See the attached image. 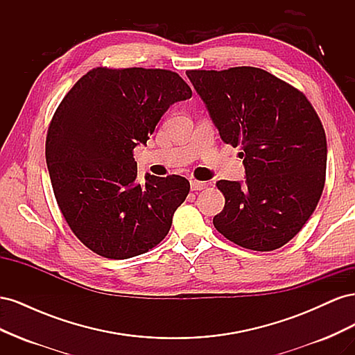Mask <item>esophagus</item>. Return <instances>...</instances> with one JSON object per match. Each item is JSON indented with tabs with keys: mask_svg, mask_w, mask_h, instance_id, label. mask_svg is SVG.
<instances>
[{
	"mask_svg": "<svg viewBox=\"0 0 355 355\" xmlns=\"http://www.w3.org/2000/svg\"><path fill=\"white\" fill-rule=\"evenodd\" d=\"M207 187L209 185L206 184V182H200V180H196V179L191 180V189L192 191H201V189L207 188Z\"/></svg>",
	"mask_w": 355,
	"mask_h": 355,
	"instance_id": "esophagus-1",
	"label": "esophagus"
}]
</instances>
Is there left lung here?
<instances>
[{
	"label": "left lung",
	"instance_id": "left-lung-1",
	"mask_svg": "<svg viewBox=\"0 0 355 355\" xmlns=\"http://www.w3.org/2000/svg\"><path fill=\"white\" fill-rule=\"evenodd\" d=\"M225 144L240 146L245 182L218 180L223 210L213 225L257 252L280 249L315 210L326 180L327 142L306 96L261 68L188 71Z\"/></svg>",
	"mask_w": 355,
	"mask_h": 355
}]
</instances>
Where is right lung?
Listing matches in <instances>:
<instances>
[{"instance_id": "obj_1", "label": "right lung", "mask_w": 355, "mask_h": 355, "mask_svg": "<svg viewBox=\"0 0 355 355\" xmlns=\"http://www.w3.org/2000/svg\"><path fill=\"white\" fill-rule=\"evenodd\" d=\"M192 96L167 69L99 67L73 84L51 118L46 161L58 206L77 239L108 259H128L164 240L189 182L139 184L133 149L170 105Z\"/></svg>"}]
</instances>
